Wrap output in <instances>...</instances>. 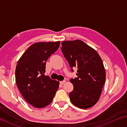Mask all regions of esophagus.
Returning <instances> with one entry per match:
<instances>
[{
  "mask_svg": "<svg viewBox=\"0 0 127 127\" xmlns=\"http://www.w3.org/2000/svg\"><path fill=\"white\" fill-rule=\"evenodd\" d=\"M66 83V80H63V81H60V84H64V83Z\"/></svg>",
  "mask_w": 127,
  "mask_h": 127,
  "instance_id": "esophagus-1",
  "label": "esophagus"
}]
</instances>
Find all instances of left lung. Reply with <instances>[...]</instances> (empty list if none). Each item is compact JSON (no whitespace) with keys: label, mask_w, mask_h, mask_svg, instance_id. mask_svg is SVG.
Instances as JSON below:
<instances>
[{"label":"left lung","mask_w":127,"mask_h":127,"mask_svg":"<svg viewBox=\"0 0 127 127\" xmlns=\"http://www.w3.org/2000/svg\"><path fill=\"white\" fill-rule=\"evenodd\" d=\"M61 50L72 68L77 69V77L71 79L73 90L70 100L81 109L90 108L99 99L106 80V72L99 55L80 40L64 41Z\"/></svg>","instance_id":"8db88e82"}]
</instances>
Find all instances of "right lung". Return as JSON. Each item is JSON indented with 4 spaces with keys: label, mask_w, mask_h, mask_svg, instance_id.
<instances>
[{
    "label": "right lung",
    "mask_w": 127,
    "mask_h": 127,
    "mask_svg": "<svg viewBox=\"0 0 127 127\" xmlns=\"http://www.w3.org/2000/svg\"><path fill=\"white\" fill-rule=\"evenodd\" d=\"M60 41L38 42L31 45L19 59L15 68V81L19 91L28 103L36 108L51 103L60 83L44 75L48 58L58 50Z\"/></svg>",
    "instance_id": "obj_1"
}]
</instances>
